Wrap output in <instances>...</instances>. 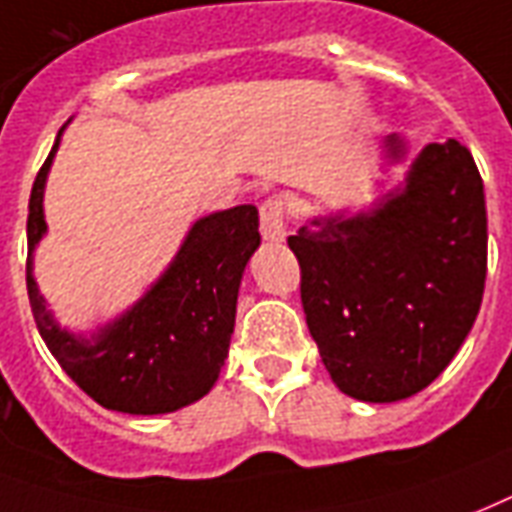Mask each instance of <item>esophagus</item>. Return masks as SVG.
<instances>
[{"mask_svg": "<svg viewBox=\"0 0 512 512\" xmlns=\"http://www.w3.org/2000/svg\"><path fill=\"white\" fill-rule=\"evenodd\" d=\"M260 236L271 244L287 239V225H284V201L273 195L260 206Z\"/></svg>", "mask_w": 512, "mask_h": 512, "instance_id": "obj_1", "label": "esophagus"}]
</instances>
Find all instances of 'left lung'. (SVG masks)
Returning a JSON list of instances; mask_svg holds the SVG:
<instances>
[{"label": "left lung", "mask_w": 512, "mask_h": 512, "mask_svg": "<svg viewBox=\"0 0 512 512\" xmlns=\"http://www.w3.org/2000/svg\"><path fill=\"white\" fill-rule=\"evenodd\" d=\"M405 155V139L386 136V166ZM287 244L308 333L335 386L362 403H397L448 368L478 317L483 179L456 139L432 142L370 209L314 217Z\"/></svg>", "instance_id": "1"}]
</instances>
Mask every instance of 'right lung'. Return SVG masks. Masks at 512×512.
Segmentation results:
<instances>
[{"mask_svg": "<svg viewBox=\"0 0 512 512\" xmlns=\"http://www.w3.org/2000/svg\"><path fill=\"white\" fill-rule=\"evenodd\" d=\"M64 128L34 179L26 222V287L39 335L66 376L109 411H179L209 395L220 378L241 276L260 247L257 209L241 204L195 220L169 268L134 306L91 335L72 333L58 325L34 279V249L48 233L45 182Z\"/></svg>", "mask_w": 512, "mask_h": 512, "instance_id": "right-lung-1", "label": "right lung"}]
</instances>
